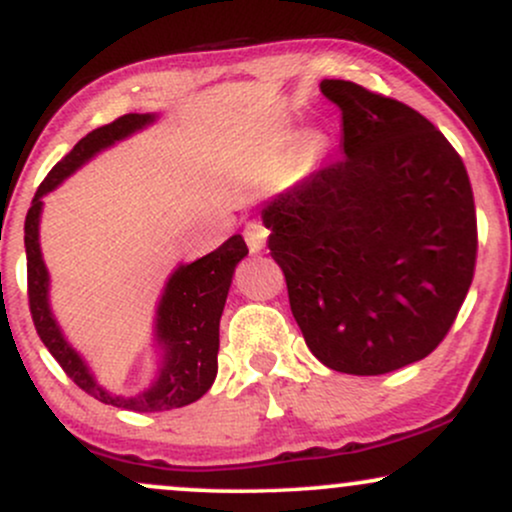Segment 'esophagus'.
Masks as SVG:
<instances>
[{
    "label": "esophagus",
    "instance_id": "1",
    "mask_svg": "<svg viewBox=\"0 0 512 512\" xmlns=\"http://www.w3.org/2000/svg\"><path fill=\"white\" fill-rule=\"evenodd\" d=\"M243 236L250 252H260L264 248V240H267V228H264L260 221H248L245 223Z\"/></svg>",
    "mask_w": 512,
    "mask_h": 512
}]
</instances>
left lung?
Segmentation results:
<instances>
[{
    "label": "left lung",
    "mask_w": 512,
    "mask_h": 512,
    "mask_svg": "<svg viewBox=\"0 0 512 512\" xmlns=\"http://www.w3.org/2000/svg\"><path fill=\"white\" fill-rule=\"evenodd\" d=\"M342 158L276 195L262 221L291 313L327 368L383 375L431 354L474 279L477 211L467 168L409 105L344 79Z\"/></svg>",
    "instance_id": "left-lung-1"
}]
</instances>
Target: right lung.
<instances>
[{"instance_id": "1", "label": "right lung", "mask_w": 512, "mask_h": 512, "mask_svg": "<svg viewBox=\"0 0 512 512\" xmlns=\"http://www.w3.org/2000/svg\"><path fill=\"white\" fill-rule=\"evenodd\" d=\"M154 122V115L129 113L117 117L110 125H103L88 132L67 156L50 170L48 178L40 182L31 209L23 226V243H26L28 267V305H31L33 325L38 337L48 346L64 373L74 380L81 390L96 397L98 402L129 411H168L197 402L209 390L216 378V354H219V322L228 289H231L236 264L248 255V245L240 236L228 238L221 248H216L202 260L180 264L168 279L161 303L156 313V337L163 346V363L158 370L156 383L137 397H117L103 390L88 373L86 363L76 354L67 339L62 337L48 303V269L40 255L38 226L43 211V195L55 190L64 178L84 166L91 156L101 149H108L120 139Z\"/></svg>"}]
</instances>
